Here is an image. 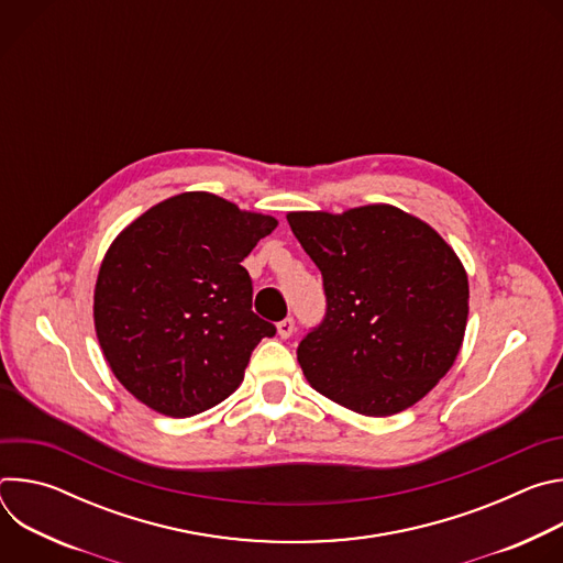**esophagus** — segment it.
Segmentation results:
<instances>
[{
  "label": "esophagus",
  "mask_w": 563,
  "mask_h": 563,
  "mask_svg": "<svg viewBox=\"0 0 563 563\" xmlns=\"http://www.w3.org/2000/svg\"><path fill=\"white\" fill-rule=\"evenodd\" d=\"M278 328V336L280 339H289L294 334V318H285L276 325Z\"/></svg>",
  "instance_id": "1"
}]
</instances>
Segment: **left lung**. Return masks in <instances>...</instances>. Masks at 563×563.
<instances>
[{
	"instance_id": "left-lung-1",
	"label": "left lung",
	"mask_w": 563,
	"mask_h": 563,
	"mask_svg": "<svg viewBox=\"0 0 563 563\" xmlns=\"http://www.w3.org/2000/svg\"><path fill=\"white\" fill-rule=\"evenodd\" d=\"M287 222L323 274L325 316L296 350L311 387L365 417L415 406L463 343L470 291L452 247L389 205Z\"/></svg>"
}]
</instances>
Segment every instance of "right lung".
Here are the masks:
<instances>
[{
  "mask_svg": "<svg viewBox=\"0 0 563 563\" xmlns=\"http://www.w3.org/2000/svg\"><path fill=\"white\" fill-rule=\"evenodd\" d=\"M276 224L189 191L113 240L96 283V332L115 378L144 406L194 417L243 380L254 347L276 328L254 313L240 263Z\"/></svg>",
  "mask_w": 563,
  "mask_h": 563,
  "instance_id": "right-lung-1",
  "label": "right lung"
}]
</instances>
